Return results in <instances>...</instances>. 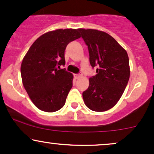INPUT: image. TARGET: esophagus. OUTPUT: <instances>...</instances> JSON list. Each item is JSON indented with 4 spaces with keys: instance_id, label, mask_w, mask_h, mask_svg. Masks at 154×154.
<instances>
[{
    "instance_id": "34e87169",
    "label": "esophagus",
    "mask_w": 154,
    "mask_h": 154,
    "mask_svg": "<svg viewBox=\"0 0 154 154\" xmlns=\"http://www.w3.org/2000/svg\"><path fill=\"white\" fill-rule=\"evenodd\" d=\"M82 74L81 73H77V74H75V75H74V76H75V77L76 79H78V78H79V77H82Z\"/></svg>"
}]
</instances>
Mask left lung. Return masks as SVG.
<instances>
[{
    "instance_id": "1",
    "label": "left lung",
    "mask_w": 154,
    "mask_h": 154,
    "mask_svg": "<svg viewBox=\"0 0 154 154\" xmlns=\"http://www.w3.org/2000/svg\"><path fill=\"white\" fill-rule=\"evenodd\" d=\"M77 31L88 45L91 66L97 67V74L90 77L89 87L82 93L83 100L92 111H107L119 101L128 83V53L104 32L91 29Z\"/></svg>"
}]
</instances>
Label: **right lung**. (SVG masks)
<instances>
[{"instance_id": "add662e5", "label": "right lung", "mask_w": 154, "mask_h": 154, "mask_svg": "<svg viewBox=\"0 0 154 154\" xmlns=\"http://www.w3.org/2000/svg\"><path fill=\"white\" fill-rule=\"evenodd\" d=\"M80 38L77 29H56L45 33L31 45L21 65L23 85L39 109L54 112L64 106L72 88L73 75L60 69L65 65L64 51Z\"/></svg>"}]
</instances>
